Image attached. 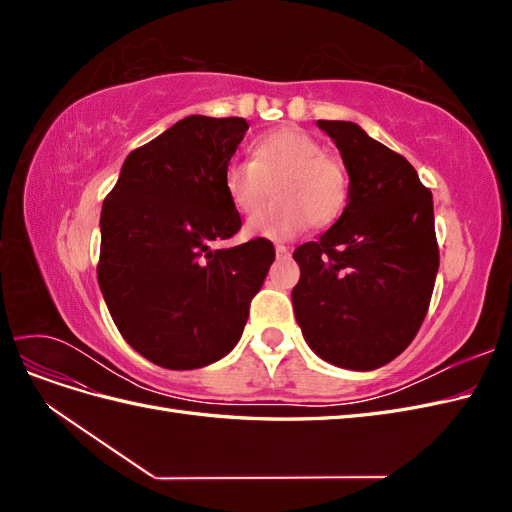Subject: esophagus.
<instances>
[{
	"label": "esophagus",
	"mask_w": 512,
	"mask_h": 512,
	"mask_svg": "<svg viewBox=\"0 0 512 512\" xmlns=\"http://www.w3.org/2000/svg\"><path fill=\"white\" fill-rule=\"evenodd\" d=\"M275 254L282 258V256H288V254H290V250H288V247H286V245H282V243H277V245H275Z\"/></svg>",
	"instance_id": "obj_1"
}]
</instances>
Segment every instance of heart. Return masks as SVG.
<instances>
[{
  "label": "heart",
  "instance_id": "1",
  "mask_svg": "<svg viewBox=\"0 0 512 512\" xmlns=\"http://www.w3.org/2000/svg\"><path fill=\"white\" fill-rule=\"evenodd\" d=\"M278 198L247 222V235L284 241L309 224L329 226L348 200L344 166L324 153L314 136L299 128H280L258 136L252 160L232 158L224 166L222 185L230 205L252 215L270 191Z\"/></svg>",
  "mask_w": 512,
  "mask_h": 512
}]
</instances>
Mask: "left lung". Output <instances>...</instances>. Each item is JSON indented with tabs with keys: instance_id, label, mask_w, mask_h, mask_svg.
<instances>
[{
	"instance_id": "8db88e82",
	"label": "left lung",
	"mask_w": 512,
	"mask_h": 512,
	"mask_svg": "<svg viewBox=\"0 0 512 512\" xmlns=\"http://www.w3.org/2000/svg\"><path fill=\"white\" fill-rule=\"evenodd\" d=\"M346 164L348 205L318 241L294 250L299 327L337 367L369 371L404 352L427 316L440 250L433 200L414 166L352 121L320 119Z\"/></svg>"
}]
</instances>
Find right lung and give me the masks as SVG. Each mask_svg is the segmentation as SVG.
I'll list each match as a JSON object with an SVG mask.
<instances>
[{"instance_id":"add662e5","label":"right lung","mask_w":512,"mask_h":512,"mask_svg":"<svg viewBox=\"0 0 512 512\" xmlns=\"http://www.w3.org/2000/svg\"><path fill=\"white\" fill-rule=\"evenodd\" d=\"M247 128L185 117L134 149L104 198L98 284L123 339L160 367H205L235 348L275 260L262 237L211 250L241 228L222 175Z\"/></svg>"}]
</instances>
